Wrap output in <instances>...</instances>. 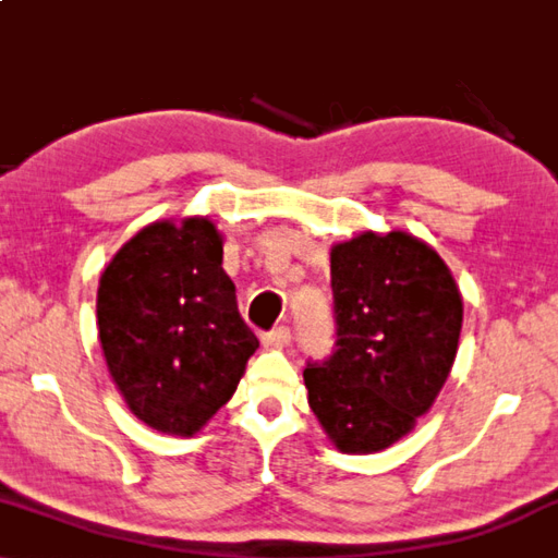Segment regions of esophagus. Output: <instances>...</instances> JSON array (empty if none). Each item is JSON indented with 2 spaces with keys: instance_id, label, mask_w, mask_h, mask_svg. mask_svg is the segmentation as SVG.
<instances>
[{
  "instance_id": "1",
  "label": "esophagus",
  "mask_w": 558,
  "mask_h": 558,
  "mask_svg": "<svg viewBox=\"0 0 558 558\" xmlns=\"http://www.w3.org/2000/svg\"><path fill=\"white\" fill-rule=\"evenodd\" d=\"M289 341H291V331L287 327H277L262 337L264 349H284L289 347Z\"/></svg>"
}]
</instances>
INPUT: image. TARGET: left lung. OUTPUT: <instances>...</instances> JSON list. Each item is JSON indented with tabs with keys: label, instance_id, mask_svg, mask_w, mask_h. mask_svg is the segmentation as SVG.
<instances>
[{
	"label": "left lung",
	"instance_id": "obj_1",
	"mask_svg": "<svg viewBox=\"0 0 558 558\" xmlns=\"http://www.w3.org/2000/svg\"><path fill=\"white\" fill-rule=\"evenodd\" d=\"M337 351L308 364V407L331 447L376 453L414 432L447 384L464 302L447 262L409 231H359L329 252Z\"/></svg>",
	"mask_w": 558,
	"mask_h": 558
}]
</instances>
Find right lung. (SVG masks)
<instances>
[{
	"label": "right lung",
	"mask_w": 558,
	"mask_h": 558,
	"mask_svg": "<svg viewBox=\"0 0 558 558\" xmlns=\"http://www.w3.org/2000/svg\"><path fill=\"white\" fill-rule=\"evenodd\" d=\"M221 259L225 234L196 214L151 221L101 271V354L124 404L154 432L199 434L259 349Z\"/></svg>",
	"instance_id": "obj_1"
}]
</instances>
